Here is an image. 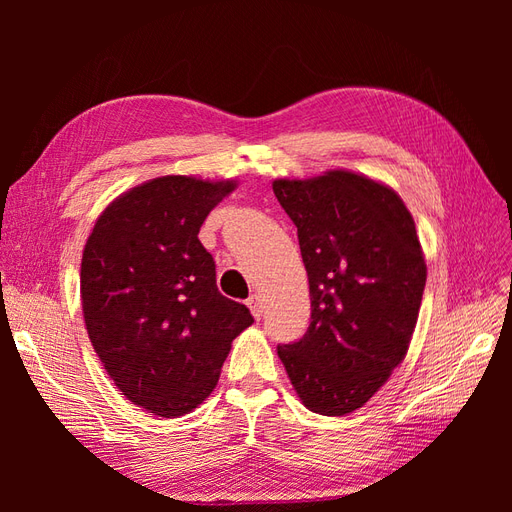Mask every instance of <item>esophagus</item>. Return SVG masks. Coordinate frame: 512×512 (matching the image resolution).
I'll return each mask as SVG.
<instances>
[{
	"mask_svg": "<svg viewBox=\"0 0 512 512\" xmlns=\"http://www.w3.org/2000/svg\"><path fill=\"white\" fill-rule=\"evenodd\" d=\"M247 307H250V312L256 320L262 316V299L258 297V294H252V297L247 299Z\"/></svg>",
	"mask_w": 512,
	"mask_h": 512,
	"instance_id": "1",
	"label": "esophagus"
}]
</instances>
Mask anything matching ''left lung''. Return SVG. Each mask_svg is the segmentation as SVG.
Here are the masks:
<instances>
[{
	"label": "left lung",
	"instance_id": "obj_1",
	"mask_svg": "<svg viewBox=\"0 0 512 512\" xmlns=\"http://www.w3.org/2000/svg\"><path fill=\"white\" fill-rule=\"evenodd\" d=\"M273 192L297 226L312 297L305 335L277 356L307 410L344 416L408 352L427 280L421 241L399 194L350 170L275 179Z\"/></svg>",
	"mask_w": 512,
	"mask_h": 512
}]
</instances>
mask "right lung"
Masks as SVG:
<instances>
[{"label": "right lung", "mask_w": 512, "mask_h": 512, "mask_svg": "<svg viewBox=\"0 0 512 512\" xmlns=\"http://www.w3.org/2000/svg\"><path fill=\"white\" fill-rule=\"evenodd\" d=\"M237 181L166 175L108 205L85 243L81 301L96 354L121 395L177 418L211 395L230 344L254 322L215 286L198 239Z\"/></svg>", "instance_id": "right-lung-1"}]
</instances>
